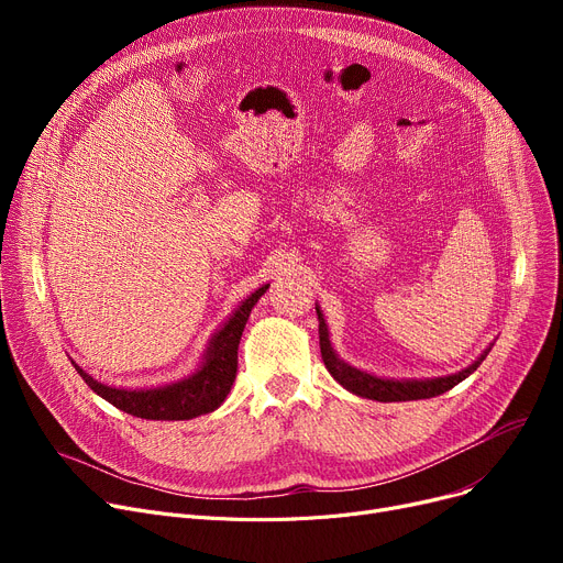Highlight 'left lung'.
I'll return each instance as SVG.
<instances>
[{"label":"left lung","mask_w":563,"mask_h":563,"mask_svg":"<svg viewBox=\"0 0 563 563\" xmlns=\"http://www.w3.org/2000/svg\"><path fill=\"white\" fill-rule=\"evenodd\" d=\"M317 317H319V349H321V358L327 369L331 372V376L344 386L349 393L358 395V397H367V399H376V401H410V399H429V397H438L442 393L452 390L454 386L463 378H467L472 372H475L482 361L488 356V351L484 356L472 363L467 369L452 374V376H442V378H429V380H388V378H378L372 376L367 372H361L356 367H351L346 363H342L335 351L331 346L329 340V329L327 321H323L319 308H317Z\"/></svg>","instance_id":"left-lung-1"}]
</instances>
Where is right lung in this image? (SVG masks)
<instances>
[{"label":"right lung","mask_w":563,"mask_h":563,"mask_svg":"<svg viewBox=\"0 0 563 563\" xmlns=\"http://www.w3.org/2000/svg\"><path fill=\"white\" fill-rule=\"evenodd\" d=\"M269 285L260 287L251 297L234 310L230 321L214 335L210 351H207L202 367L185 380H177L173 386L155 390H121L109 388L88 376L75 365L84 383L102 399L121 408L141 420H194L205 412H212L228 397L232 383L236 378V349L249 321V314L262 294Z\"/></svg>","instance_id":"obj_1"}]
</instances>
